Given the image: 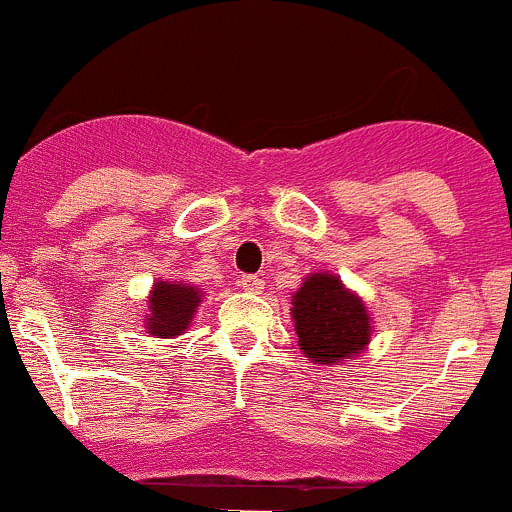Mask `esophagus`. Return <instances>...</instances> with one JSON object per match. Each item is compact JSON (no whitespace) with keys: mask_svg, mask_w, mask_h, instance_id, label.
I'll return each mask as SVG.
<instances>
[{"mask_svg":"<svg viewBox=\"0 0 512 512\" xmlns=\"http://www.w3.org/2000/svg\"><path fill=\"white\" fill-rule=\"evenodd\" d=\"M239 286L244 288L246 293H258L263 288V281L258 276H251V273H249V276L239 278Z\"/></svg>","mask_w":512,"mask_h":512,"instance_id":"obj_1","label":"esophagus"}]
</instances>
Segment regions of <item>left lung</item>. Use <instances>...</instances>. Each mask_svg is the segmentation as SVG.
<instances>
[{"label": "left lung", "instance_id": "left-lung-1", "mask_svg": "<svg viewBox=\"0 0 512 512\" xmlns=\"http://www.w3.org/2000/svg\"><path fill=\"white\" fill-rule=\"evenodd\" d=\"M298 346L321 366H336L371 341V316L353 291L333 273H311L291 298Z\"/></svg>", "mask_w": 512, "mask_h": 512}]
</instances>
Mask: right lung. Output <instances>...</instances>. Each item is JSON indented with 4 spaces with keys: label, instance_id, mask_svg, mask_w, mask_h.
<instances>
[{
    "label": "right lung",
    "instance_id": "obj_1",
    "mask_svg": "<svg viewBox=\"0 0 512 512\" xmlns=\"http://www.w3.org/2000/svg\"><path fill=\"white\" fill-rule=\"evenodd\" d=\"M201 303V291L191 283L156 281L149 296L146 333L156 338L181 336L189 328L194 311Z\"/></svg>",
    "mask_w": 512,
    "mask_h": 512
}]
</instances>
